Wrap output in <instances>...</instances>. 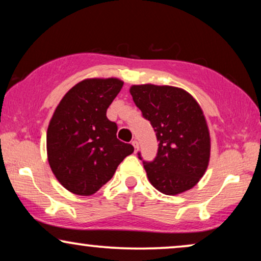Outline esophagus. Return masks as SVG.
I'll return each instance as SVG.
<instances>
[{
	"mask_svg": "<svg viewBox=\"0 0 261 261\" xmlns=\"http://www.w3.org/2000/svg\"><path fill=\"white\" fill-rule=\"evenodd\" d=\"M132 145L134 146V149H135V152H137L138 149H139V142H138L137 140H133V141H132Z\"/></svg>",
	"mask_w": 261,
	"mask_h": 261,
	"instance_id": "34e87169",
	"label": "esophagus"
}]
</instances>
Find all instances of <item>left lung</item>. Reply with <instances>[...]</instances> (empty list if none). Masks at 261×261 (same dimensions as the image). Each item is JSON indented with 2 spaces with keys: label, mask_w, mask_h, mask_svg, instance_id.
Instances as JSON below:
<instances>
[{
  "label": "left lung",
  "mask_w": 261,
  "mask_h": 261,
  "mask_svg": "<svg viewBox=\"0 0 261 261\" xmlns=\"http://www.w3.org/2000/svg\"><path fill=\"white\" fill-rule=\"evenodd\" d=\"M129 92L159 141L155 159L144 162L149 183L170 196L190 190L210 159L209 128L201 106L184 89L170 85H132Z\"/></svg>",
  "instance_id": "8db88e82"
}]
</instances>
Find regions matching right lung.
I'll return each instance as SVG.
<instances>
[{
	"instance_id": "obj_1",
	"label": "right lung",
	"mask_w": 261,
	"mask_h": 261,
	"mask_svg": "<svg viewBox=\"0 0 261 261\" xmlns=\"http://www.w3.org/2000/svg\"><path fill=\"white\" fill-rule=\"evenodd\" d=\"M122 85L119 78H87L64 95L51 117L46 135L49 167L74 195H94L134 152L116 138V123L107 119Z\"/></svg>"
}]
</instances>
